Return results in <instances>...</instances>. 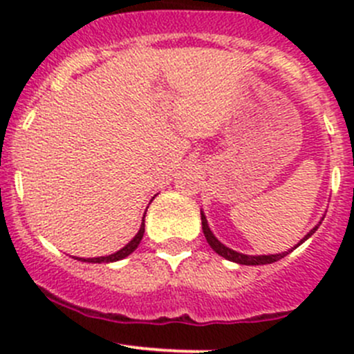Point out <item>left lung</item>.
<instances>
[{"instance_id":"1","label":"left lung","mask_w":354,"mask_h":354,"mask_svg":"<svg viewBox=\"0 0 354 354\" xmlns=\"http://www.w3.org/2000/svg\"><path fill=\"white\" fill-rule=\"evenodd\" d=\"M200 216H202V231H203V234H205V240H207V243L210 245V248H212L214 252H216V253H219L221 257H224V259L231 260V262L241 263V266H266V263L277 262V260L284 259V257H286L289 252H292V250H295L296 246L301 245L303 241L308 240V238L312 236L313 233H315L317 227H319V226L313 227V230L310 231V233L306 234V236L303 238V240L299 241V243L296 245L295 248H292V250H288V252L276 253V255H245V253H238V252H234V250L227 248L226 245L221 243V241L217 240L216 236H214L212 231H210V227H209V224H207V219H205V216H203V212H200Z\"/></svg>"}]
</instances>
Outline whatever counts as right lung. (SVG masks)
<instances>
[{"label": "right lung", "mask_w": 354, "mask_h": 354, "mask_svg": "<svg viewBox=\"0 0 354 354\" xmlns=\"http://www.w3.org/2000/svg\"><path fill=\"white\" fill-rule=\"evenodd\" d=\"M145 212H147V210H145ZM144 233H145V221L142 219V226H140V230H138V233L133 236V240H131L128 245H124L121 250H118L116 253H111V255H106V257H95V259H77V260H82V262H92V263L116 262V260L124 259V257H128L131 252H135V250H137V246L140 245L142 238H144Z\"/></svg>", "instance_id": "add662e5"}]
</instances>
